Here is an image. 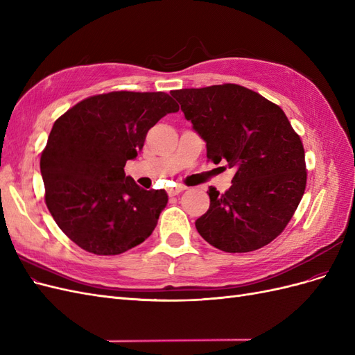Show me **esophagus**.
<instances>
[{"instance_id":"obj_1","label":"esophagus","mask_w":355,"mask_h":355,"mask_svg":"<svg viewBox=\"0 0 355 355\" xmlns=\"http://www.w3.org/2000/svg\"><path fill=\"white\" fill-rule=\"evenodd\" d=\"M184 189H185L184 185H176V187H173V188H168L167 192H168V196H178L179 192H182Z\"/></svg>"}]
</instances>
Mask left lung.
<instances>
[{
    "label": "left lung",
    "instance_id": "left-lung-1",
    "mask_svg": "<svg viewBox=\"0 0 355 355\" xmlns=\"http://www.w3.org/2000/svg\"><path fill=\"white\" fill-rule=\"evenodd\" d=\"M214 164L235 168L231 188L210 187V207L196 220L216 249L245 253L286 228L306 187L305 151L280 106L237 84L173 90Z\"/></svg>",
    "mask_w": 355,
    "mask_h": 355
}]
</instances>
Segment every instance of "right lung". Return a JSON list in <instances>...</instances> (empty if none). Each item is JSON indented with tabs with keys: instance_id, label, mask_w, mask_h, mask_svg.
<instances>
[{
	"instance_id": "right-lung-1",
	"label": "right lung",
	"mask_w": 355,
	"mask_h": 355,
	"mask_svg": "<svg viewBox=\"0 0 355 355\" xmlns=\"http://www.w3.org/2000/svg\"><path fill=\"white\" fill-rule=\"evenodd\" d=\"M178 111L163 92H111L81 101L53 124L40 161L46 204L81 249L120 254L153 234L167 192L141 188L124 166L142 151L149 128Z\"/></svg>"
}]
</instances>
